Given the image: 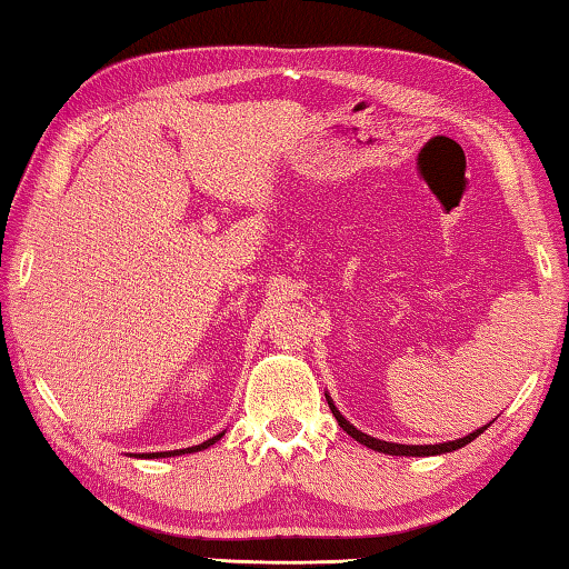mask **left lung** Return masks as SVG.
Wrapping results in <instances>:
<instances>
[{"mask_svg":"<svg viewBox=\"0 0 569 569\" xmlns=\"http://www.w3.org/2000/svg\"><path fill=\"white\" fill-rule=\"evenodd\" d=\"M327 395V392H323ZM327 402H329V408H331V412H333V418H337V422L341 426V430H347L351 438L355 440H359V443L362 446H367V448H372V450H377V453H385V456H440V453H453V450H458V448H463V446H468L471 443V440H476L481 436V432L491 426H483V428H479V430H473V432H468V436H463V438H458V440H448V443H436V446H402V443H392V440H380V438H372V436H367V432H362V430H357L355 426H351V422L345 418V415H341L339 410H337V405H333V400H331V395H327Z\"/></svg>","mask_w":569,"mask_h":569,"instance_id":"left-lung-1","label":"left lung"}]
</instances>
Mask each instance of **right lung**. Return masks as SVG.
Masks as SVG:
<instances>
[{"label": "right lung", "instance_id": "1", "mask_svg": "<svg viewBox=\"0 0 569 569\" xmlns=\"http://www.w3.org/2000/svg\"><path fill=\"white\" fill-rule=\"evenodd\" d=\"M224 436V430L222 432H218V436L214 438H210V440H204V443H200V446H192V448H182V450H159V453H139V458H171V456H184V453H197V450H204V448H210V446H214L218 443V440Z\"/></svg>", "mask_w": 569, "mask_h": 569}]
</instances>
